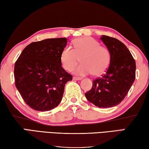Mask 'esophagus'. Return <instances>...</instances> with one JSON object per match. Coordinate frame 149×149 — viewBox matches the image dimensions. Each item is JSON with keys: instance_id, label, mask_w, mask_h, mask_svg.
I'll return each instance as SVG.
<instances>
[{"instance_id": "obj_1", "label": "esophagus", "mask_w": 149, "mask_h": 149, "mask_svg": "<svg viewBox=\"0 0 149 149\" xmlns=\"http://www.w3.org/2000/svg\"><path fill=\"white\" fill-rule=\"evenodd\" d=\"M72 79L74 80H80L82 79V78H80V77H74L72 78Z\"/></svg>"}]
</instances>
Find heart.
Segmentation results:
<instances>
[{"label":"heart","instance_id":"heart-1","mask_svg":"<svg viewBox=\"0 0 149 149\" xmlns=\"http://www.w3.org/2000/svg\"><path fill=\"white\" fill-rule=\"evenodd\" d=\"M74 47L67 46L60 55V61L65 70H70L82 57L81 63L72 69L78 75L92 74L100 76L106 72L111 63V54L109 49L101 46L100 44L92 37H82L75 40Z\"/></svg>","mask_w":149,"mask_h":149}]
</instances>
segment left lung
Wrapping results in <instances>:
<instances>
[{"mask_svg":"<svg viewBox=\"0 0 149 149\" xmlns=\"http://www.w3.org/2000/svg\"><path fill=\"white\" fill-rule=\"evenodd\" d=\"M100 39L110 52L111 63L105 74L92 82V89L85 96L98 107H113L121 103L132 87L136 65L129 49L121 41L106 35Z\"/></svg>","mask_w":149,"mask_h":149,"instance_id":"obj_1","label":"left lung"}]
</instances>
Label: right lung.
<instances>
[{
  "mask_svg": "<svg viewBox=\"0 0 149 149\" xmlns=\"http://www.w3.org/2000/svg\"><path fill=\"white\" fill-rule=\"evenodd\" d=\"M66 38H47L29 44L15 62V86L27 105L35 111H50L62 100L65 84L72 77L60 61Z\"/></svg>",
  "mask_w": 149,
  "mask_h": 149,
  "instance_id": "add662e5",
  "label": "right lung"
}]
</instances>
